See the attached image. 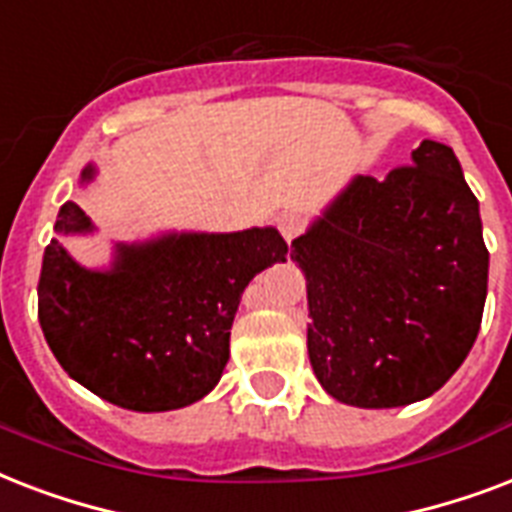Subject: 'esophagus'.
I'll list each match as a JSON object with an SVG mask.
<instances>
[{"label": "esophagus", "mask_w": 512, "mask_h": 512, "mask_svg": "<svg viewBox=\"0 0 512 512\" xmlns=\"http://www.w3.org/2000/svg\"><path fill=\"white\" fill-rule=\"evenodd\" d=\"M279 231H281V236H284V239H287V241L297 239V236H300V233L305 231L303 215H297V212H287V215H281L279 217Z\"/></svg>", "instance_id": "1"}]
</instances>
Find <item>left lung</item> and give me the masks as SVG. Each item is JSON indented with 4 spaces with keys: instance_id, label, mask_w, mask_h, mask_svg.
<instances>
[{
    "instance_id": "1",
    "label": "left lung",
    "mask_w": 512,
    "mask_h": 512,
    "mask_svg": "<svg viewBox=\"0 0 512 512\" xmlns=\"http://www.w3.org/2000/svg\"><path fill=\"white\" fill-rule=\"evenodd\" d=\"M308 289V356L342 404L433 396L473 348L489 281L478 199L449 146L422 140L385 180L356 175L292 241Z\"/></svg>"
}]
</instances>
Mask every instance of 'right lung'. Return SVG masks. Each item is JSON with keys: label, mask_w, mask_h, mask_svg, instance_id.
Listing matches in <instances>:
<instances>
[{"label": "right lung", "mask_w": 512, "mask_h": 512, "mask_svg": "<svg viewBox=\"0 0 512 512\" xmlns=\"http://www.w3.org/2000/svg\"><path fill=\"white\" fill-rule=\"evenodd\" d=\"M92 177L87 167L82 183ZM55 231L90 233L92 223L66 201ZM273 263H287L276 228L116 244L108 271L84 268L52 239L39 276V324L68 377L95 396L132 412H170L215 388L241 292Z\"/></svg>", "instance_id": "obj_1"}]
</instances>
